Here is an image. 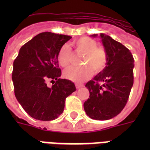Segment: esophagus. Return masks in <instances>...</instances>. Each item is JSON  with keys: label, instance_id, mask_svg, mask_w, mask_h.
<instances>
[{"label": "esophagus", "instance_id": "esophagus-1", "mask_svg": "<svg viewBox=\"0 0 150 150\" xmlns=\"http://www.w3.org/2000/svg\"><path fill=\"white\" fill-rule=\"evenodd\" d=\"M82 86H83V85L82 84H79V83L75 84V87H76V89H80V88H82Z\"/></svg>", "mask_w": 150, "mask_h": 150}]
</instances>
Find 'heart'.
Here are the masks:
<instances>
[{
  "instance_id": "1",
  "label": "heart",
  "mask_w": 150,
  "mask_h": 150,
  "mask_svg": "<svg viewBox=\"0 0 150 150\" xmlns=\"http://www.w3.org/2000/svg\"><path fill=\"white\" fill-rule=\"evenodd\" d=\"M75 52L83 55L81 61L82 67H72L64 72V77L72 82H82L94 75H98L104 70L108 63V54L103 47H97V42L89 37H81L73 43ZM71 50L69 46L64 44L60 48L57 61L62 68H68L71 64Z\"/></svg>"
}]
</instances>
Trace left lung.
<instances>
[{"label":"left lung","mask_w":150,"mask_h":150,"mask_svg":"<svg viewBox=\"0 0 150 150\" xmlns=\"http://www.w3.org/2000/svg\"><path fill=\"white\" fill-rule=\"evenodd\" d=\"M100 37L108 63L102 72L86 84L89 97L84 103V110L90 118L105 121L117 116L125 107L134 82L135 64L128 48L107 35L101 33Z\"/></svg>","instance_id":"8db88e82"}]
</instances>
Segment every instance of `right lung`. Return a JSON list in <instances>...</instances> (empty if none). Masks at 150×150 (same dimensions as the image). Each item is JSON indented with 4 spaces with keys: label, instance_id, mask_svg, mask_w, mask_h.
Returning <instances> with one entry per match:
<instances>
[{
    "label": "right lung",
    "instance_id": "add662e5",
    "mask_svg": "<svg viewBox=\"0 0 150 150\" xmlns=\"http://www.w3.org/2000/svg\"><path fill=\"white\" fill-rule=\"evenodd\" d=\"M71 38L70 36L44 32L20 48L13 63L12 81L15 97L27 114L40 121L58 117L65 100L76 90L75 84L60 79L57 54ZM52 82L49 87L47 84Z\"/></svg>",
    "mask_w": 150,
    "mask_h": 150
}]
</instances>
